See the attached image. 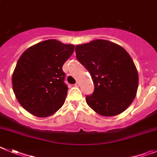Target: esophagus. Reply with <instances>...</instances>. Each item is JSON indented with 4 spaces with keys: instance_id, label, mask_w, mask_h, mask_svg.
Segmentation results:
<instances>
[{
    "instance_id": "34e87169",
    "label": "esophagus",
    "mask_w": 157,
    "mask_h": 157,
    "mask_svg": "<svg viewBox=\"0 0 157 157\" xmlns=\"http://www.w3.org/2000/svg\"><path fill=\"white\" fill-rule=\"evenodd\" d=\"M79 82H77L75 83V86H76V87H78V86H79Z\"/></svg>"
}]
</instances>
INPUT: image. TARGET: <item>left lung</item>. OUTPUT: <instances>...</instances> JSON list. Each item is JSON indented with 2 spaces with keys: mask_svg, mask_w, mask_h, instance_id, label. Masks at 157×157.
Returning <instances> with one entry per match:
<instances>
[{
  "mask_svg": "<svg viewBox=\"0 0 157 157\" xmlns=\"http://www.w3.org/2000/svg\"><path fill=\"white\" fill-rule=\"evenodd\" d=\"M76 57L91 75L95 90L87 104L105 117L124 112L133 102L139 75L128 53L118 44L95 40L75 47Z\"/></svg>",
  "mask_w": 157,
  "mask_h": 157,
  "instance_id": "1",
  "label": "left lung"
}]
</instances>
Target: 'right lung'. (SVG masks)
<instances>
[{"mask_svg":"<svg viewBox=\"0 0 157 157\" xmlns=\"http://www.w3.org/2000/svg\"><path fill=\"white\" fill-rule=\"evenodd\" d=\"M74 49L73 44L47 40L21 54L12 75V87L18 103L29 113L47 117L62 107L68 90L62 67Z\"/></svg>","mask_w":157,"mask_h":157,"instance_id":"add662e5","label":"right lung"}]
</instances>
